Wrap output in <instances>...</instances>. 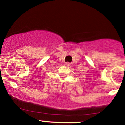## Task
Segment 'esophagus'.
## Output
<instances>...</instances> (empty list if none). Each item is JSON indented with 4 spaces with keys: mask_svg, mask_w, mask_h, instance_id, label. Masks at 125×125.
<instances>
[{
    "mask_svg": "<svg viewBox=\"0 0 125 125\" xmlns=\"http://www.w3.org/2000/svg\"><path fill=\"white\" fill-rule=\"evenodd\" d=\"M66 66H70V63H66Z\"/></svg>",
    "mask_w": 125,
    "mask_h": 125,
    "instance_id": "1",
    "label": "esophagus"
}]
</instances>
